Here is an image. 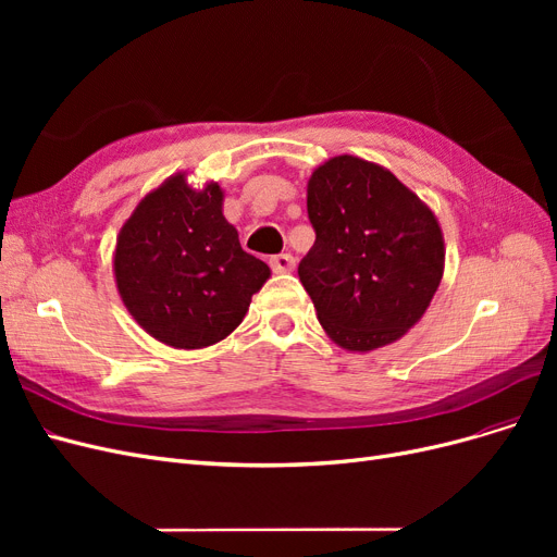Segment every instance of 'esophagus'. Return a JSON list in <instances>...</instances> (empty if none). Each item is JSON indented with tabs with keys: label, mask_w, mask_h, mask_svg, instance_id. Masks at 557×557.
Returning a JSON list of instances; mask_svg holds the SVG:
<instances>
[{
	"label": "esophagus",
	"mask_w": 557,
	"mask_h": 557,
	"mask_svg": "<svg viewBox=\"0 0 557 557\" xmlns=\"http://www.w3.org/2000/svg\"><path fill=\"white\" fill-rule=\"evenodd\" d=\"M269 267L274 269V274H290L295 269V258L290 252H281V256L269 258Z\"/></svg>",
	"instance_id": "esophagus-1"
}]
</instances>
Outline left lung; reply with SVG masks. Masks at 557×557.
<instances>
[{
    "label": "left lung",
    "instance_id": "8db88e82",
    "mask_svg": "<svg viewBox=\"0 0 557 557\" xmlns=\"http://www.w3.org/2000/svg\"><path fill=\"white\" fill-rule=\"evenodd\" d=\"M307 209L315 244L297 274L325 334L350 352L401 339L444 276L434 211L391 170L358 156L315 166Z\"/></svg>",
    "mask_w": 557,
    "mask_h": 557
}]
</instances>
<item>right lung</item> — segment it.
<instances>
[{
    "mask_svg": "<svg viewBox=\"0 0 557 557\" xmlns=\"http://www.w3.org/2000/svg\"><path fill=\"white\" fill-rule=\"evenodd\" d=\"M225 190L176 172L139 199L117 232L113 278L125 309L153 339L183 350L223 342L272 276L223 215Z\"/></svg>",
    "mask_w": 557,
    "mask_h": 557,
    "instance_id": "add662e5",
    "label": "right lung"
}]
</instances>
